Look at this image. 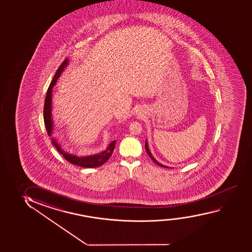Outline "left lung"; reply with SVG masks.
Here are the masks:
<instances>
[{"label":"left lung","mask_w":252,"mask_h":252,"mask_svg":"<svg viewBox=\"0 0 252 252\" xmlns=\"http://www.w3.org/2000/svg\"><path fill=\"white\" fill-rule=\"evenodd\" d=\"M145 148H146V151H147V153H148V156H149V157L152 158V160L155 162V164H158V165L161 166V167L169 168L168 166H165V165H164V164H160L159 162L157 161V160H156V159L154 158V156L152 155L151 152H150L149 148H148V141H146V142H145Z\"/></svg>","instance_id":"left-lung-1"}]
</instances>
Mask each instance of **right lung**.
<instances>
[{
    "label": "right lung",
    "instance_id": "1",
    "mask_svg": "<svg viewBox=\"0 0 252 252\" xmlns=\"http://www.w3.org/2000/svg\"><path fill=\"white\" fill-rule=\"evenodd\" d=\"M67 65H68V59L67 57L64 60L63 63L61 64L60 67H58V69L56 72L54 78L51 81L50 87L48 88L47 94H46V97H45V100H44V121L49 136H51L52 132L54 130L53 120H52V111H51V108H52V106H51L52 105V91H53L52 88H54L58 78L60 77L61 74L64 71V68L67 67ZM51 142H52L53 146H55V148H57V151L59 152L61 155H63V156L67 159V161L70 162L71 164H76L78 166L85 168L98 167L102 164H104L109 158H111V155L114 151L115 144H116V141H111V143L108 145V147L105 150L100 152L99 154H97V155H88V156H77V155L69 154L67 152L64 151L63 149L61 147V145L57 142L55 138L51 139Z\"/></svg>",
    "mask_w": 252,
    "mask_h": 252
}]
</instances>
